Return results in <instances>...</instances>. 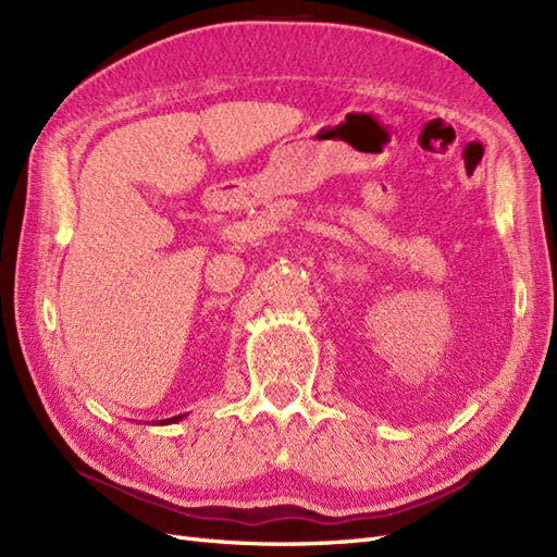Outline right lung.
Instances as JSON below:
<instances>
[{"label": "right lung", "mask_w": 557, "mask_h": 557, "mask_svg": "<svg viewBox=\"0 0 557 557\" xmlns=\"http://www.w3.org/2000/svg\"><path fill=\"white\" fill-rule=\"evenodd\" d=\"M181 418H183V416H174V418H166V420H160V425H162V423H176V420H181Z\"/></svg>", "instance_id": "1"}]
</instances>
